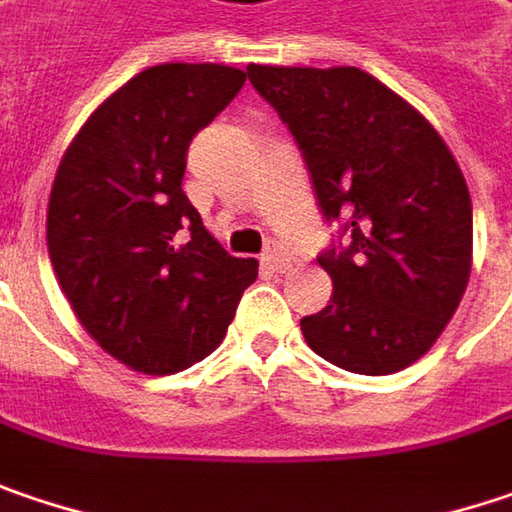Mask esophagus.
Masks as SVG:
<instances>
[{
  "instance_id": "1",
  "label": "esophagus",
  "mask_w": 512,
  "mask_h": 512,
  "mask_svg": "<svg viewBox=\"0 0 512 512\" xmlns=\"http://www.w3.org/2000/svg\"><path fill=\"white\" fill-rule=\"evenodd\" d=\"M265 262H268L273 270H285L291 265V253H288L279 242H270L268 250H265Z\"/></svg>"
}]
</instances>
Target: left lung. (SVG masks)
<instances>
[{
	"mask_svg": "<svg viewBox=\"0 0 512 512\" xmlns=\"http://www.w3.org/2000/svg\"><path fill=\"white\" fill-rule=\"evenodd\" d=\"M288 123L322 216L343 218L345 247L322 253L334 294L302 334L354 374H395L432 348L473 268V204L444 138L371 74L247 65Z\"/></svg>",
	"mask_w": 512,
	"mask_h": 512,
	"instance_id": "8db88e82",
	"label": "left lung"
}]
</instances>
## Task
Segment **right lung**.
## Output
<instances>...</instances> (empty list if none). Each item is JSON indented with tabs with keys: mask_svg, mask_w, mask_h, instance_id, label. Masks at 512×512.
I'll list each match as a JSON object with an SVG mask.
<instances>
[{
	"mask_svg": "<svg viewBox=\"0 0 512 512\" xmlns=\"http://www.w3.org/2000/svg\"><path fill=\"white\" fill-rule=\"evenodd\" d=\"M247 74L164 63L106 97L65 149L48 198V256L80 325L129 369L175 374L213 354L259 262L207 233L181 190L198 129Z\"/></svg>",
	"mask_w": 512,
	"mask_h": 512,
	"instance_id": "1",
	"label": "right lung"
}]
</instances>
